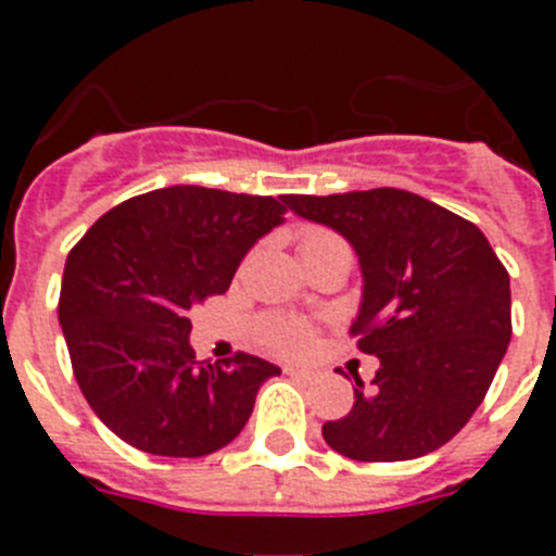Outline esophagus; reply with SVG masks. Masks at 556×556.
Wrapping results in <instances>:
<instances>
[{
	"mask_svg": "<svg viewBox=\"0 0 556 556\" xmlns=\"http://www.w3.org/2000/svg\"><path fill=\"white\" fill-rule=\"evenodd\" d=\"M287 372L292 378H298V381H303V384H312L314 378H317V372L314 370H298V367H287Z\"/></svg>",
	"mask_w": 556,
	"mask_h": 556,
	"instance_id": "esophagus-1",
	"label": "esophagus"
}]
</instances>
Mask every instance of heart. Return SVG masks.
Returning a JSON list of instances; mask_svg holds the SVG:
<instances>
[{"mask_svg":"<svg viewBox=\"0 0 556 556\" xmlns=\"http://www.w3.org/2000/svg\"><path fill=\"white\" fill-rule=\"evenodd\" d=\"M326 236L333 233L323 228H306L301 233V248L303 244L320 242ZM262 339L267 342L269 351L281 353V356H303L312 348L314 331L308 323L298 320V317H267L262 326Z\"/></svg>","mask_w":556,"mask_h":556,"instance_id":"b5f03b06","label":"heart"}]
</instances>
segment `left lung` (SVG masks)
I'll return each instance as SVG.
<instances>
[{"label": "left lung", "mask_w": 556, "mask_h": 556, "mask_svg": "<svg viewBox=\"0 0 556 556\" xmlns=\"http://www.w3.org/2000/svg\"><path fill=\"white\" fill-rule=\"evenodd\" d=\"M287 205L353 244L365 292L351 333L378 356L353 409L323 426L337 454L404 462L445 445L488 395L513 337L509 273L488 236L404 189L289 194Z\"/></svg>", "instance_id": "left-lung-1"}]
</instances>
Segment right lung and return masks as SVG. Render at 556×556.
Instances as JSON below:
<instances>
[{"mask_svg": "<svg viewBox=\"0 0 556 556\" xmlns=\"http://www.w3.org/2000/svg\"><path fill=\"white\" fill-rule=\"evenodd\" d=\"M287 198L169 186L125 200L66 258L58 320L77 384L102 424L155 456H205L236 440L281 367L250 353L198 362L189 312L228 292Z\"/></svg>", "mask_w": 556, "mask_h": 556, "instance_id": "right-lung-1", "label": "right lung"}]
</instances>
